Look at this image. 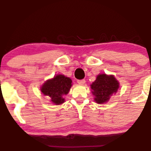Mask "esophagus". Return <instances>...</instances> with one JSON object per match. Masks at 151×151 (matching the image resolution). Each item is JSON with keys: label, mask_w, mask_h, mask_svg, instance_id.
Masks as SVG:
<instances>
[{"label": "esophagus", "mask_w": 151, "mask_h": 151, "mask_svg": "<svg viewBox=\"0 0 151 151\" xmlns=\"http://www.w3.org/2000/svg\"><path fill=\"white\" fill-rule=\"evenodd\" d=\"M77 82H78V84H80V85H84V84H85V80H78V81H77Z\"/></svg>", "instance_id": "obj_1"}]
</instances>
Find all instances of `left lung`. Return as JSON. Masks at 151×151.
I'll return each mask as SVG.
<instances>
[{
    "label": "left lung",
    "instance_id": "obj_1",
    "mask_svg": "<svg viewBox=\"0 0 151 151\" xmlns=\"http://www.w3.org/2000/svg\"><path fill=\"white\" fill-rule=\"evenodd\" d=\"M90 88L94 96V101L97 104L107 103L113 94L119 88V82L113 75L105 73L99 74L96 80L90 84Z\"/></svg>",
    "mask_w": 151,
    "mask_h": 151
}]
</instances>
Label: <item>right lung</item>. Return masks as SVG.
I'll return each mask as SVG.
<instances>
[{
	"label": "right lung",
	"instance_id": "1",
	"mask_svg": "<svg viewBox=\"0 0 151 151\" xmlns=\"http://www.w3.org/2000/svg\"><path fill=\"white\" fill-rule=\"evenodd\" d=\"M72 82L71 78L69 77L58 74L52 78L47 80L40 90L44 96H48L52 103L59 105L65 101L64 96L70 92Z\"/></svg>",
	"mask_w": 151,
	"mask_h": 151
}]
</instances>
